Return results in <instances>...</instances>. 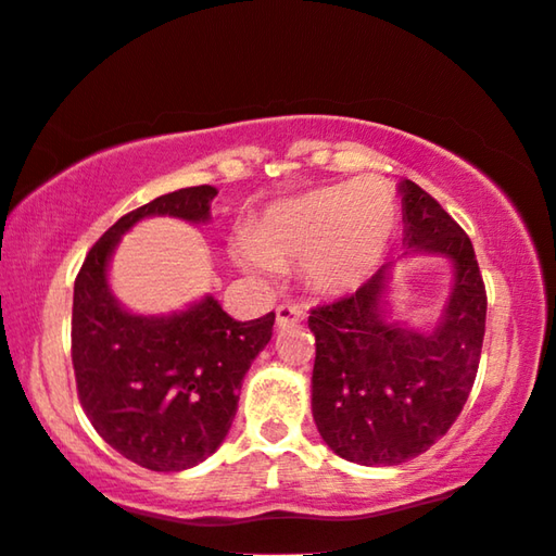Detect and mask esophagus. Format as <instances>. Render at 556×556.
Masks as SVG:
<instances>
[{"label":"esophagus","mask_w":556,"mask_h":556,"mask_svg":"<svg viewBox=\"0 0 556 556\" xmlns=\"http://www.w3.org/2000/svg\"><path fill=\"white\" fill-rule=\"evenodd\" d=\"M303 317H305L303 307L295 305V303H283V305L276 307V323H278V327L295 325V323L303 320Z\"/></svg>","instance_id":"34e87169"}]
</instances>
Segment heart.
Masks as SVG:
<instances>
[{"instance_id": "1", "label": "heart", "mask_w": 556, "mask_h": 556, "mask_svg": "<svg viewBox=\"0 0 556 556\" xmlns=\"http://www.w3.org/2000/svg\"><path fill=\"white\" fill-rule=\"evenodd\" d=\"M394 208L375 177L323 187L268 206L249 229L236 258L253 273L303 258L307 283L320 293H342L375 268L389 241Z\"/></svg>"}]
</instances>
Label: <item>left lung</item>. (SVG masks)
<instances>
[{
  "mask_svg": "<svg viewBox=\"0 0 556 556\" xmlns=\"http://www.w3.org/2000/svg\"><path fill=\"white\" fill-rule=\"evenodd\" d=\"M406 253L451 263L453 286L431 330L389 320V261L357 293L311 311L313 418L323 441L359 466H402L445 435L468 402L485 338L488 298L466 231L404 179Z\"/></svg>",
  "mask_w": 556,
  "mask_h": 556,
  "instance_id": "1",
  "label": "left lung"
}]
</instances>
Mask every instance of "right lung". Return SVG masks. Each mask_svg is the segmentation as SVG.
Wrapping results in <instances>:
<instances>
[{"label":"right lung","mask_w":556,"mask_h":556,"mask_svg":"<svg viewBox=\"0 0 556 556\" xmlns=\"http://www.w3.org/2000/svg\"><path fill=\"white\" fill-rule=\"evenodd\" d=\"M216 194L208 185L187 187L117 218L73 286L71 357L80 406L100 439L148 470L194 468L224 443L241 381L276 323V313L233 320L212 295L172 315H135L113 295L108 266L123 233L148 216L204 224Z\"/></svg>","instance_id":"1"}]
</instances>
